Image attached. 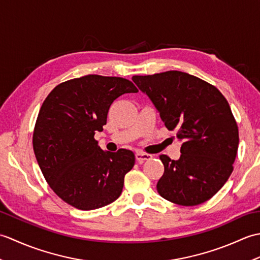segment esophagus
Instances as JSON below:
<instances>
[{
	"label": "esophagus",
	"instance_id": "esophagus-1",
	"mask_svg": "<svg viewBox=\"0 0 260 260\" xmlns=\"http://www.w3.org/2000/svg\"><path fill=\"white\" fill-rule=\"evenodd\" d=\"M135 157H136V161L137 162L143 163L144 161H147V159H151L153 156L151 155V154H147V153L139 151V152H136Z\"/></svg>",
	"mask_w": 260,
	"mask_h": 260
}]
</instances>
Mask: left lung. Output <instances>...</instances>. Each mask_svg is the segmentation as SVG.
Here are the masks:
<instances>
[{"label": "left lung", "mask_w": 260, "mask_h": 260, "mask_svg": "<svg viewBox=\"0 0 260 260\" xmlns=\"http://www.w3.org/2000/svg\"><path fill=\"white\" fill-rule=\"evenodd\" d=\"M132 80L182 141L179 159L159 155L164 164L156 184L159 196L185 207L208 201L228 181L238 151V126L227 99L213 85L182 71Z\"/></svg>", "instance_id": "1"}]
</instances>
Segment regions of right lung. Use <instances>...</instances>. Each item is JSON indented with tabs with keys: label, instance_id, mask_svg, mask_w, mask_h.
I'll list each match as a JSON object with an SVG mask.
<instances>
[{
	"label": "right lung",
	"instance_id": "obj_1",
	"mask_svg": "<svg viewBox=\"0 0 260 260\" xmlns=\"http://www.w3.org/2000/svg\"><path fill=\"white\" fill-rule=\"evenodd\" d=\"M137 91L125 78L87 75L61 82L45 99L33 131V151L49 186L66 203L93 210L120 196L134 153L104 152L93 136L106 125L115 99Z\"/></svg>",
	"mask_w": 260,
	"mask_h": 260
}]
</instances>
